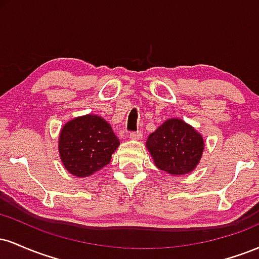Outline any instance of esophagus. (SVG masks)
<instances>
[{"label": "esophagus", "mask_w": 259, "mask_h": 259, "mask_svg": "<svg viewBox=\"0 0 259 259\" xmlns=\"http://www.w3.org/2000/svg\"><path fill=\"white\" fill-rule=\"evenodd\" d=\"M130 140H140L142 138V133L141 132H134L129 134Z\"/></svg>", "instance_id": "34e87169"}]
</instances>
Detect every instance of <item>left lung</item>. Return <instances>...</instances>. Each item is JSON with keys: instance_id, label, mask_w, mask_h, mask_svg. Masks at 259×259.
I'll list each match as a JSON object with an SVG mask.
<instances>
[{"instance_id": "1", "label": "left lung", "mask_w": 259, "mask_h": 259, "mask_svg": "<svg viewBox=\"0 0 259 259\" xmlns=\"http://www.w3.org/2000/svg\"><path fill=\"white\" fill-rule=\"evenodd\" d=\"M154 165L180 177L197 167L204 151L203 136L180 118H169L146 140Z\"/></svg>"}]
</instances>
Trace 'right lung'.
Instances as JSON below:
<instances>
[{
	"instance_id": "right-lung-1",
	"label": "right lung",
	"mask_w": 259,
	"mask_h": 259,
	"mask_svg": "<svg viewBox=\"0 0 259 259\" xmlns=\"http://www.w3.org/2000/svg\"><path fill=\"white\" fill-rule=\"evenodd\" d=\"M120 145L111 124L96 114L75 117L61 129L58 152L64 168L74 177H90L111 162Z\"/></svg>"
}]
</instances>
